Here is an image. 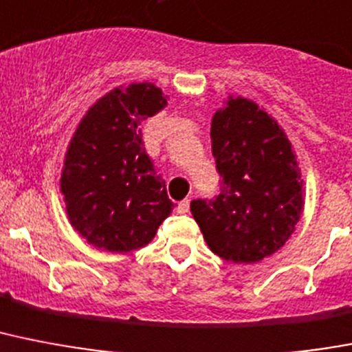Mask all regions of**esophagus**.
<instances>
[{
  "instance_id": "34e87169",
  "label": "esophagus",
  "mask_w": 352,
  "mask_h": 352,
  "mask_svg": "<svg viewBox=\"0 0 352 352\" xmlns=\"http://www.w3.org/2000/svg\"><path fill=\"white\" fill-rule=\"evenodd\" d=\"M177 211H179V213H182V215H184V213H188V211H190V201H188V199H184V201L179 202V206H177Z\"/></svg>"
}]
</instances>
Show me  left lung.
<instances>
[{
  "label": "left lung",
  "mask_w": 352,
  "mask_h": 352,
  "mask_svg": "<svg viewBox=\"0 0 352 352\" xmlns=\"http://www.w3.org/2000/svg\"><path fill=\"white\" fill-rule=\"evenodd\" d=\"M211 150L221 193L191 201L204 241L235 264L273 255L295 231L304 206L287 137L255 102L230 97L211 121Z\"/></svg>",
  "instance_id": "left-lung-1"
}]
</instances>
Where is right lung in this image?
<instances>
[{"label": "right lung", "instance_id": "right-lung-1", "mask_svg": "<svg viewBox=\"0 0 352 352\" xmlns=\"http://www.w3.org/2000/svg\"><path fill=\"white\" fill-rule=\"evenodd\" d=\"M161 88H116L77 126L61 175L70 224L99 250L144 248L173 202L142 146V121L166 107Z\"/></svg>", "mask_w": 352, "mask_h": 352}]
</instances>
